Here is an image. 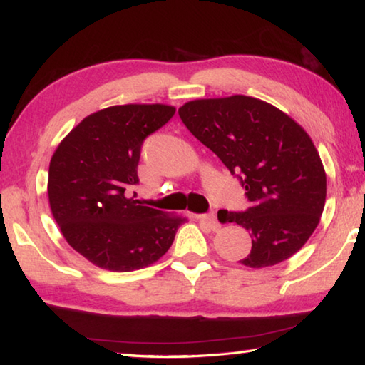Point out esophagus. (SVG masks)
I'll list each match as a JSON object with an SVG mask.
<instances>
[{"instance_id":"34e87169","label":"esophagus","mask_w":365,"mask_h":365,"mask_svg":"<svg viewBox=\"0 0 365 365\" xmlns=\"http://www.w3.org/2000/svg\"><path fill=\"white\" fill-rule=\"evenodd\" d=\"M200 220L204 222L205 225H209L210 230H220V222L217 220V215L215 212H209V214H204V215H200Z\"/></svg>"}]
</instances>
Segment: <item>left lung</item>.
Returning a JSON list of instances; mask_svg holds the SVG:
<instances>
[{
  "instance_id": "1",
  "label": "left lung",
  "mask_w": 365,
  "mask_h": 365,
  "mask_svg": "<svg viewBox=\"0 0 365 365\" xmlns=\"http://www.w3.org/2000/svg\"><path fill=\"white\" fill-rule=\"evenodd\" d=\"M178 115L246 190L249 207L222 215L250 231L252 249L240 262L273 267L300 250L326 202V172L307 132L273 105L246 96L193 101Z\"/></svg>"
}]
</instances>
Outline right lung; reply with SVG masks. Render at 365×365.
Returning <instances> with one entry per match:
<instances>
[{"label":"right lung","mask_w":365,"mask_h":365,"mask_svg":"<svg viewBox=\"0 0 365 365\" xmlns=\"http://www.w3.org/2000/svg\"><path fill=\"white\" fill-rule=\"evenodd\" d=\"M174 113L161 103L101 110L84 118L52 156V215L70 246L97 267L119 273L148 267L169 250L185 222L130 197L145 138Z\"/></svg>","instance_id":"1"}]
</instances>
